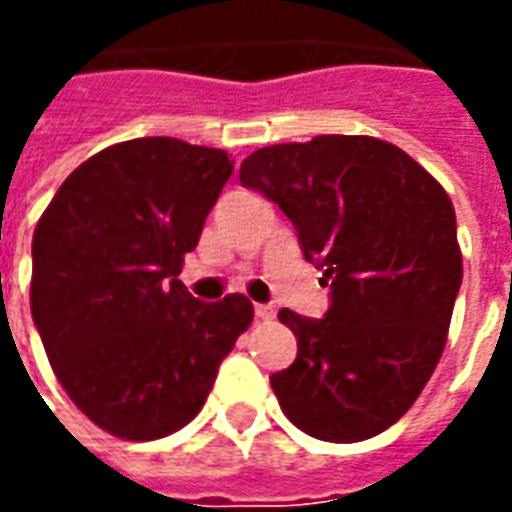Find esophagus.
Wrapping results in <instances>:
<instances>
[{
    "label": "esophagus",
    "instance_id": "1",
    "mask_svg": "<svg viewBox=\"0 0 512 512\" xmlns=\"http://www.w3.org/2000/svg\"><path fill=\"white\" fill-rule=\"evenodd\" d=\"M255 315L260 318V321H271V318H274L277 312H274V307H268V304H257Z\"/></svg>",
    "mask_w": 512,
    "mask_h": 512
}]
</instances>
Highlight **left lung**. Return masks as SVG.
<instances>
[{
	"mask_svg": "<svg viewBox=\"0 0 512 512\" xmlns=\"http://www.w3.org/2000/svg\"><path fill=\"white\" fill-rule=\"evenodd\" d=\"M241 183L277 202L332 304L321 321L279 310L299 340L271 376L285 417L321 441L378 436L439 365L463 260L439 180L376 136H315L260 147Z\"/></svg>",
	"mask_w": 512,
	"mask_h": 512,
	"instance_id": "obj_1",
	"label": "left lung"
}]
</instances>
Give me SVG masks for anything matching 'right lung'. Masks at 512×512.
<instances>
[{
    "mask_svg": "<svg viewBox=\"0 0 512 512\" xmlns=\"http://www.w3.org/2000/svg\"><path fill=\"white\" fill-rule=\"evenodd\" d=\"M233 175L216 147L142 136L87 158L32 235V321L54 376L112 436L153 441L197 417L252 301L178 279Z\"/></svg>",
    "mask_w": 512,
    "mask_h": 512,
    "instance_id": "right-lung-1",
    "label": "right lung"
}]
</instances>
